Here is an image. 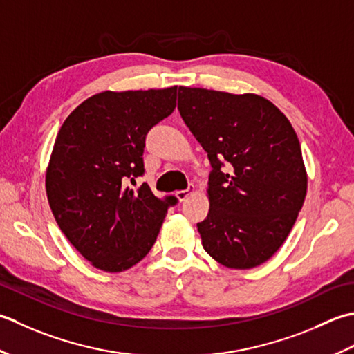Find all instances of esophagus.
I'll list each match as a JSON object with an SVG mask.
<instances>
[{"mask_svg": "<svg viewBox=\"0 0 354 354\" xmlns=\"http://www.w3.org/2000/svg\"><path fill=\"white\" fill-rule=\"evenodd\" d=\"M194 191H196V187H194V185H189L186 187V189H182V191H176V197L180 200V201H185L189 198Z\"/></svg>", "mask_w": 354, "mask_h": 354, "instance_id": "34e87169", "label": "esophagus"}]
</instances>
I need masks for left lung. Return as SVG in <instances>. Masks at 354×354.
<instances>
[{"mask_svg": "<svg viewBox=\"0 0 354 354\" xmlns=\"http://www.w3.org/2000/svg\"><path fill=\"white\" fill-rule=\"evenodd\" d=\"M178 111L207 153L205 250L229 269H252L283 246L307 194L290 122L263 96L178 86Z\"/></svg>", "mask_w": 354, "mask_h": 354, "instance_id": "8db88e82", "label": "left lung"}]
</instances>
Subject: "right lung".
I'll return each instance as SVG.
<instances>
[{
    "mask_svg": "<svg viewBox=\"0 0 354 354\" xmlns=\"http://www.w3.org/2000/svg\"><path fill=\"white\" fill-rule=\"evenodd\" d=\"M177 86L102 91L76 106L56 136L46 174L48 205L67 240L91 266L124 272L145 258L174 196L157 198L143 174L148 131L174 111Z\"/></svg>",
    "mask_w": 354,
    "mask_h": 354,
    "instance_id": "right-lung-1",
    "label": "right lung"
}]
</instances>
